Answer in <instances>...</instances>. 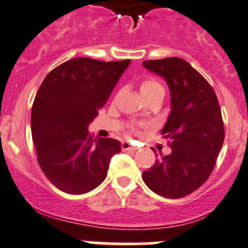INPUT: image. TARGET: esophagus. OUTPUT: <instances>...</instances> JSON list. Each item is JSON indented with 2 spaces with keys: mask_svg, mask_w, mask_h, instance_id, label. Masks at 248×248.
Masks as SVG:
<instances>
[{
  "mask_svg": "<svg viewBox=\"0 0 248 248\" xmlns=\"http://www.w3.org/2000/svg\"><path fill=\"white\" fill-rule=\"evenodd\" d=\"M121 147H122V150H124V152H133V150H136V147L132 146V144L127 141L122 142Z\"/></svg>",
  "mask_w": 248,
  "mask_h": 248,
  "instance_id": "34e87169",
  "label": "esophagus"
}]
</instances>
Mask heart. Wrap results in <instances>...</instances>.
<instances>
[{
  "mask_svg": "<svg viewBox=\"0 0 248 248\" xmlns=\"http://www.w3.org/2000/svg\"><path fill=\"white\" fill-rule=\"evenodd\" d=\"M161 85L158 84V82H156L155 80H144L141 82L140 85V90H141V93L142 94H144V93H149V92H153V91L155 90H160Z\"/></svg>",
  "mask_w": 248,
  "mask_h": 248,
  "instance_id": "1",
  "label": "heart"
}]
</instances>
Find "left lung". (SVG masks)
Listing matches in <instances>:
<instances>
[{
    "label": "left lung",
    "mask_w": 248,
    "mask_h": 248,
    "mask_svg": "<svg viewBox=\"0 0 248 248\" xmlns=\"http://www.w3.org/2000/svg\"><path fill=\"white\" fill-rule=\"evenodd\" d=\"M142 65L167 81L171 108L161 132L171 141V153L156 154L155 163L142 178L162 197H184L205 183L223 146L224 124L217 95L184 59L172 57Z\"/></svg>",
    "instance_id": "8db88e82"
}]
</instances>
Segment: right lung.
Wrapping results in <instances>:
<instances>
[{
	"label": "right lung",
	"mask_w": 248,
	"mask_h": 248,
	"mask_svg": "<svg viewBox=\"0 0 248 248\" xmlns=\"http://www.w3.org/2000/svg\"><path fill=\"white\" fill-rule=\"evenodd\" d=\"M130 59L73 58L45 77L31 109L37 160L62 191L86 193L106 178L110 158L121 152L114 139H93L88 124L109 98Z\"/></svg>",
	"instance_id": "1"
}]
</instances>
